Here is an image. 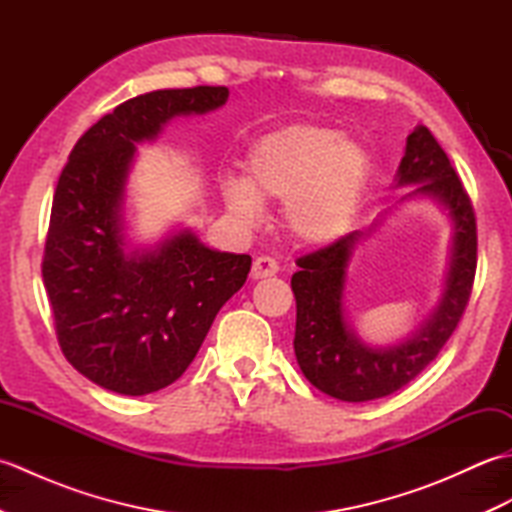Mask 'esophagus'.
Wrapping results in <instances>:
<instances>
[{"instance_id": "obj_1", "label": "esophagus", "mask_w": 512, "mask_h": 512, "mask_svg": "<svg viewBox=\"0 0 512 512\" xmlns=\"http://www.w3.org/2000/svg\"><path fill=\"white\" fill-rule=\"evenodd\" d=\"M279 273V264L277 259L268 257V255H262L257 257L253 262V270H250V275H253L255 279H264V277H273Z\"/></svg>"}]
</instances>
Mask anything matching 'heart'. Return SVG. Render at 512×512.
Wrapping results in <instances>:
<instances>
[{"label": "heart", "instance_id": "1", "mask_svg": "<svg viewBox=\"0 0 512 512\" xmlns=\"http://www.w3.org/2000/svg\"><path fill=\"white\" fill-rule=\"evenodd\" d=\"M369 176L367 149L339 129L290 125L250 147L244 178L222 180L226 209L257 224L264 200L286 202L290 231L308 242L339 233L350 220Z\"/></svg>", "mask_w": 512, "mask_h": 512}]
</instances>
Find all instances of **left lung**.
Wrapping results in <instances>:
<instances>
[{"instance_id":"1","label":"left lung","mask_w":512,"mask_h":512,"mask_svg":"<svg viewBox=\"0 0 512 512\" xmlns=\"http://www.w3.org/2000/svg\"><path fill=\"white\" fill-rule=\"evenodd\" d=\"M411 184L418 187L402 195V200L424 195L440 202L453 222V235L440 306L407 341L372 347L358 339L347 323L343 290L361 231L297 259L299 270L290 281L297 299L295 356L303 376L332 398L367 402L411 383L440 354L471 299L477 268L475 213L449 156L424 125L407 136L396 173V187Z\"/></svg>"}]
</instances>
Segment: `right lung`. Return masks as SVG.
I'll use <instances>...</instances> for the list:
<instances>
[{"label":"right lung","instance_id":"add662e5","mask_svg":"<svg viewBox=\"0 0 512 512\" xmlns=\"http://www.w3.org/2000/svg\"><path fill=\"white\" fill-rule=\"evenodd\" d=\"M226 99L224 85L140 94L94 123L61 171L43 286L63 356L103 389L145 396L178 380L250 273V255L213 250L189 228L154 248L129 250L125 237L136 143L154 140L173 116L213 112Z\"/></svg>","mask_w":512,"mask_h":512}]
</instances>
